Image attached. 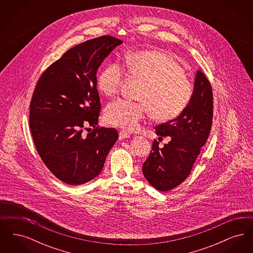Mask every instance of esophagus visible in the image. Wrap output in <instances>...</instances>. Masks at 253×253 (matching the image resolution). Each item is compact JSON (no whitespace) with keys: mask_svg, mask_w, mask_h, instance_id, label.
Listing matches in <instances>:
<instances>
[{"mask_svg":"<svg viewBox=\"0 0 253 253\" xmlns=\"http://www.w3.org/2000/svg\"><path fill=\"white\" fill-rule=\"evenodd\" d=\"M130 137V134L125 131H121L120 132V139H125V138H128Z\"/></svg>","mask_w":253,"mask_h":253,"instance_id":"obj_1","label":"esophagus"}]
</instances>
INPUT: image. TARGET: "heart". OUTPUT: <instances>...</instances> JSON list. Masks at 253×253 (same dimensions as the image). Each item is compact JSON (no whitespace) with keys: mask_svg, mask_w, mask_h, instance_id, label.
Wrapping results in <instances>:
<instances>
[{"mask_svg":"<svg viewBox=\"0 0 253 253\" xmlns=\"http://www.w3.org/2000/svg\"><path fill=\"white\" fill-rule=\"evenodd\" d=\"M129 71L140 79L139 102L117 99L105 110L106 122L125 131L138 128L150 112L157 121H169L177 118L188 107L193 96V85L185 70L170 55L156 50H142L125 56ZM123 69L120 62H111L97 77V87L105 96H115L121 89Z\"/></svg>","mask_w":253,"mask_h":253,"instance_id":"b5f03b06","label":"heart"}]
</instances>
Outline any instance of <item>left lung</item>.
Returning a JSON list of instances; mask_svg holds the SVG:
<instances>
[{"label":"left lung","instance_id":"1","mask_svg":"<svg viewBox=\"0 0 253 253\" xmlns=\"http://www.w3.org/2000/svg\"><path fill=\"white\" fill-rule=\"evenodd\" d=\"M212 89L200 70L196 72L193 96L188 107L172 121L159 124L156 133L169 136L160 148L154 140L151 154L143 163L145 178L158 191L167 192L189 176L211 129L213 116Z\"/></svg>","mask_w":253,"mask_h":253}]
</instances>
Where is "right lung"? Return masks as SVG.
Here are the masks:
<instances>
[{"instance_id":"obj_1","label":"right lung","mask_w":253,"mask_h":253,"mask_svg":"<svg viewBox=\"0 0 253 253\" xmlns=\"http://www.w3.org/2000/svg\"><path fill=\"white\" fill-rule=\"evenodd\" d=\"M122 43L115 37L86 41L66 51L38 81L29 126L37 152L60 181L77 186L94 179L119 138L115 128L96 126L100 99L96 71ZM85 125L94 129L83 132Z\"/></svg>"}]
</instances>
